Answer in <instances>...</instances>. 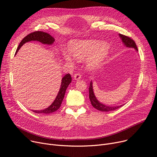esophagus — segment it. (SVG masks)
Segmentation results:
<instances>
[{"label": "esophagus", "instance_id": "34e87169", "mask_svg": "<svg viewBox=\"0 0 157 157\" xmlns=\"http://www.w3.org/2000/svg\"><path fill=\"white\" fill-rule=\"evenodd\" d=\"M74 78L76 80H79V79H80L81 78V74H80V73H76V74H74Z\"/></svg>", "mask_w": 157, "mask_h": 157}]
</instances>
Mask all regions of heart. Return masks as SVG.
<instances>
[{"label": "heart", "mask_w": 157, "mask_h": 157, "mask_svg": "<svg viewBox=\"0 0 157 157\" xmlns=\"http://www.w3.org/2000/svg\"><path fill=\"white\" fill-rule=\"evenodd\" d=\"M71 55L76 60L87 58V65L90 68H95L104 60L109 50V45L105 42L96 40H81L72 41L69 45ZM65 60L72 62L73 59L68 55H64Z\"/></svg>", "instance_id": "obj_1"}]
</instances>
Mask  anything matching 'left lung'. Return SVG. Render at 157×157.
Instances as JSON below:
<instances>
[{"instance_id": "left-lung-1", "label": "left lung", "mask_w": 157, "mask_h": 157, "mask_svg": "<svg viewBox=\"0 0 157 157\" xmlns=\"http://www.w3.org/2000/svg\"><path fill=\"white\" fill-rule=\"evenodd\" d=\"M120 37H121L123 43H124V44L127 46V47H129V48H133L134 49H136L137 51H138V49L137 47V45L135 43V41L132 39L130 37H128L127 36L123 35L120 34ZM89 98L90 102H91L92 105H93L94 108H95V109H97V110H99L101 111H114L115 109H117L118 108H120V107H121L122 105H118V106H108V105H105L102 103H101L99 101H98L97 98L95 97L94 94V91H93V87H92V83L91 82L90 85V87H89Z\"/></svg>"}]
</instances>
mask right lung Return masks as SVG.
<instances>
[{"label": "right lung", "mask_w": 157, "mask_h": 157, "mask_svg": "<svg viewBox=\"0 0 157 157\" xmlns=\"http://www.w3.org/2000/svg\"><path fill=\"white\" fill-rule=\"evenodd\" d=\"M31 40H37L39 42L42 43L43 44H52L55 41L54 37H53L51 35L46 32H44L42 31H36L34 32H32L27 36L25 37L20 42V44L18 46L17 49H16V53L18 52L21 46L25 43L29 42ZM15 53V54H16ZM72 81L71 76L70 74H67L62 78V84L60 88V90L55 100L52 103V104L49 107V108L40 111H33L34 113H43V114H49L56 111V110L60 108L62 101L64 98L65 93L67 88L71 83Z\"/></svg>", "instance_id": "add662e5"}]
</instances>
